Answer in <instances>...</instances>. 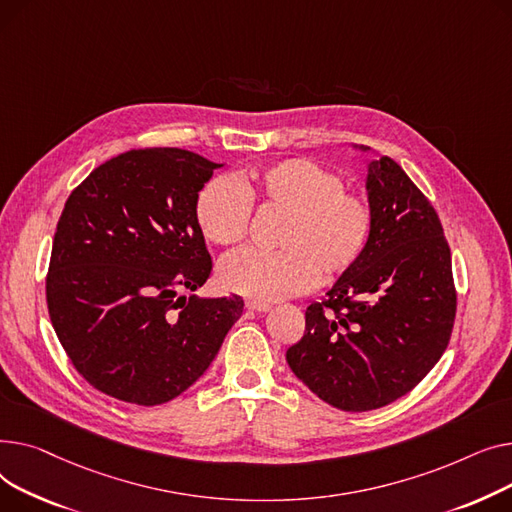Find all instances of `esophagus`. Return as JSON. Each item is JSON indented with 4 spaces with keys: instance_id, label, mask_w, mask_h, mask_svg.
<instances>
[{
    "instance_id": "obj_1",
    "label": "esophagus",
    "mask_w": 512,
    "mask_h": 512,
    "mask_svg": "<svg viewBox=\"0 0 512 512\" xmlns=\"http://www.w3.org/2000/svg\"><path fill=\"white\" fill-rule=\"evenodd\" d=\"M246 308L252 310V312H268V310H270V304H266V302H256V299H248Z\"/></svg>"
}]
</instances>
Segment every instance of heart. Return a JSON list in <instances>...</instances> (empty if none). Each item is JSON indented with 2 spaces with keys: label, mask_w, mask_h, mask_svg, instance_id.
Masks as SVG:
<instances>
[{
  "label": "heart",
  "mask_w": 512,
  "mask_h": 512,
  "mask_svg": "<svg viewBox=\"0 0 512 512\" xmlns=\"http://www.w3.org/2000/svg\"><path fill=\"white\" fill-rule=\"evenodd\" d=\"M252 204L285 213L277 252L242 250L221 260L219 285L256 302H277L308 291L318 277L335 279L351 270L372 237L370 202L351 190L339 173L310 159H285L248 171L237 182L215 177L200 190L196 223L215 246L242 244Z\"/></svg>",
  "instance_id": "b5f03b06"
}]
</instances>
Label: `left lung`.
<instances>
[{"label":"left lung","instance_id":"1","mask_svg":"<svg viewBox=\"0 0 512 512\" xmlns=\"http://www.w3.org/2000/svg\"><path fill=\"white\" fill-rule=\"evenodd\" d=\"M366 192L374 215L366 254L308 306L306 333L287 349L293 374L343 411L384 407L422 382L457 312L450 250L428 198L390 157L368 161Z\"/></svg>","mask_w":512,"mask_h":512}]
</instances>
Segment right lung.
I'll return each instance as SVG.
<instances>
[{
  "label": "right lung",
  "mask_w": 512,
  "mask_h": 512,
  "mask_svg": "<svg viewBox=\"0 0 512 512\" xmlns=\"http://www.w3.org/2000/svg\"><path fill=\"white\" fill-rule=\"evenodd\" d=\"M219 167L182 148L128 150L70 194L47 308L74 368L101 393L144 407L175 399L242 316L239 295L194 293L213 268L194 206Z\"/></svg>",
  "instance_id": "add662e5"
}]
</instances>
